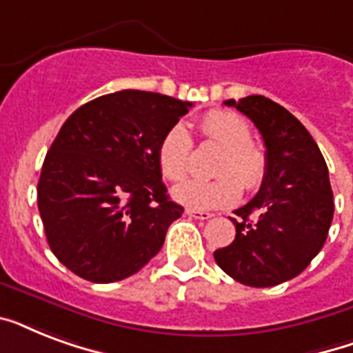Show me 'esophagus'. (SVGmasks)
<instances>
[{"label": "esophagus", "instance_id": "1", "mask_svg": "<svg viewBox=\"0 0 353 353\" xmlns=\"http://www.w3.org/2000/svg\"><path fill=\"white\" fill-rule=\"evenodd\" d=\"M185 212H187L188 216L196 218V220H209V218L214 216V214H210V212H205V210H194V209H187Z\"/></svg>", "mask_w": 353, "mask_h": 353}]
</instances>
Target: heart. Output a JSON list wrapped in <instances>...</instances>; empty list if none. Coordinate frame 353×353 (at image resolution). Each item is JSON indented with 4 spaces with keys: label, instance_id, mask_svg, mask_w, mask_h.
<instances>
[{
    "label": "heart",
    "instance_id": "1",
    "mask_svg": "<svg viewBox=\"0 0 353 353\" xmlns=\"http://www.w3.org/2000/svg\"><path fill=\"white\" fill-rule=\"evenodd\" d=\"M199 132L207 141L223 148L216 166V179H190L176 187L174 198L194 210L221 209L236 203L245 190H256L268 174V155L251 143L247 122L234 113L212 110L199 121ZM192 139L185 126L176 124L163 135L157 163L163 176L181 181L190 170Z\"/></svg>",
    "mask_w": 353,
    "mask_h": 353
}]
</instances>
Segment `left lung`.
<instances>
[{
  "label": "left lung",
  "mask_w": 353,
  "mask_h": 353,
  "mask_svg": "<svg viewBox=\"0 0 353 353\" xmlns=\"http://www.w3.org/2000/svg\"><path fill=\"white\" fill-rule=\"evenodd\" d=\"M254 122L268 155L258 194L234 210L236 236L214 251L231 279L271 288L295 279L323 249L334 220L328 166L317 143L285 108L262 95L225 101Z\"/></svg>",
  "instance_id": "left-lung-1"
}]
</instances>
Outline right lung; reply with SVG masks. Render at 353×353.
<instances>
[{
  "label": "right lung",
  "instance_id": "add662e5",
  "mask_svg": "<svg viewBox=\"0 0 353 353\" xmlns=\"http://www.w3.org/2000/svg\"><path fill=\"white\" fill-rule=\"evenodd\" d=\"M192 102L122 90L80 106L41 166L47 243L80 279L110 284L143 269L183 214L161 181L157 148Z\"/></svg>",
  "mask_w": 353,
  "mask_h": 353
}]
</instances>
